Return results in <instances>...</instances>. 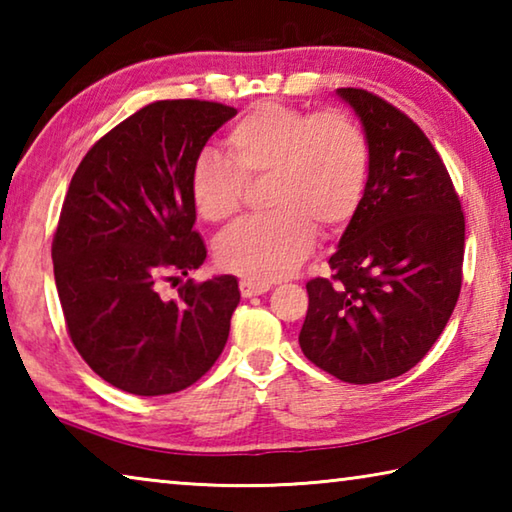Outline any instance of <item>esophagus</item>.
I'll return each mask as SVG.
<instances>
[{
	"mask_svg": "<svg viewBox=\"0 0 512 512\" xmlns=\"http://www.w3.org/2000/svg\"><path fill=\"white\" fill-rule=\"evenodd\" d=\"M268 289H271V284H268V282H257V280H248V277H244V280H241V282H239V291H241V296H244V298L262 296V293H266Z\"/></svg>",
	"mask_w": 512,
	"mask_h": 512,
	"instance_id": "34e87169",
	"label": "esophagus"
}]
</instances>
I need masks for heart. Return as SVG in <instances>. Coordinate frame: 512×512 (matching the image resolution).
<instances>
[{
  "mask_svg": "<svg viewBox=\"0 0 512 512\" xmlns=\"http://www.w3.org/2000/svg\"><path fill=\"white\" fill-rule=\"evenodd\" d=\"M232 162L203 149L189 171V196L210 223L239 212L248 180L268 176L275 212L225 232L216 259L248 280L291 275L316 244L318 225L339 232L352 221L370 178V140L345 110H302L277 101L250 106L225 133Z\"/></svg>",
  "mask_w": 512,
  "mask_h": 512,
  "instance_id": "b5f03b06",
  "label": "heart"
}]
</instances>
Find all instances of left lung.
<instances>
[{
  "instance_id": "left-lung-1",
  "label": "left lung",
  "mask_w": 512,
  "mask_h": 512,
  "mask_svg": "<svg viewBox=\"0 0 512 512\" xmlns=\"http://www.w3.org/2000/svg\"><path fill=\"white\" fill-rule=\"evenodd\" d=\"M370 140V178L357 214L307 282L305 357L348 384L411 370L443 334L463 282L465 214L429 137L393 103L341 88Z\"/></svg>"
}]
</instances>
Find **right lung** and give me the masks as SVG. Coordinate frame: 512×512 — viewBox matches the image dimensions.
I'll return each mask as SVG.
<instances>
[{
  "instance_id": "1",
  "label": "right lung",
  "mask_w": 512,
  "mask_h": 512,
  "mask_svg": "<svg viewBox=\"0 0 512 512\" xmlns=\"http://www.w3.org/2000/svg\"><path fill=\"white\" fill-rule=\"evenodd\" d=\"M235 115L216 101L149 103L94 142L69 183L51 244L60 307L83 361L121 391H185L228 341L237 277L187 280L171 300L158 284L205 262L189 171Z\"/></svg>"
}]
</instances>
